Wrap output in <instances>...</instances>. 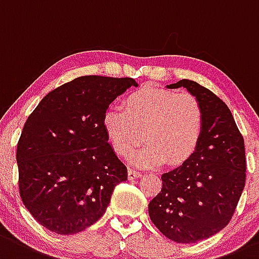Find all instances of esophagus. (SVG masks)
<instances>
[{
  "mask_svg": "<svg viewBox=\"0 0 259 259\" xmlns=\"http://www.w3.org/2000/svg\"><path fill=\"white\" fill-rule=\"evenodd\" d=\"M139 176H141V172H139V171L135 170V168H129V171H127V179L134 180L139 178Z\"/></svg>",
  "mask_w": 259,
  "mask_h": 259,
  "instance_id": "34e87169",
  "label": "esophagus"
}]
</instances>
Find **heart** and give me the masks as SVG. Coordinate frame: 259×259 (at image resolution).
Listing matches in <instances>:
<instances>
[{
	"label": "heart",
	"instance_id": "1",
	"mask_svg": "<svg viewBox=\"0 0 259 259\" xmlns=\"http://www.w3.org/2000/svg\"><path fill=\"white\" fill-rule=\"evenodd\" d=\"M203 124L202 105L195 95L152 85L133 91L124 109L110 108L103 115V127L119 155H129L144 134L145 146L130 156L141 167L186 161L200 143Z\"/></svg>",
	"mask_w": 259,
	"mask_h": 259
}]
</instances>
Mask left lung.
Here are the masks:
<instances>
[{
  "instance_id": "8db88e82",
  "label": "left lung",
  "mask_w": 259,
  "mask_h": 259,
  "mask_svg": "<svg viewBox=\"0 0 259 259\" xmlns=\"http://www.w3.org/2000/svg\"><path fill=\"white\" fill-rule=\"evenodd\" d=\"M180 87L202 105V137L184 164L162 174L161 191L149 203V216L167 238L196 243L216 235L232 219L246 185V152L222 99L194 80H179L167 88Z\"/></svg>"
}]
</instances>
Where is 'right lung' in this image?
Segmentation results:
<instances>
[{
    "instance_id": "add662e5",
    "label": "right lung",
    "mask_w": 259,
    "mask_h": 259,
    "mask_svg": "<svg viewBox=\"0 0 259 259\" xmlns=\"http://www.w3.org/2000/svg\"><path fill=\"white\" fill-rule=\"evenodd\" d=\"M133 78L85 75L50 92L17 144L22 202L43 227L73 235L104 214L127 168L109 144L103 115Z\"/></svg>"
}]
</instances>
